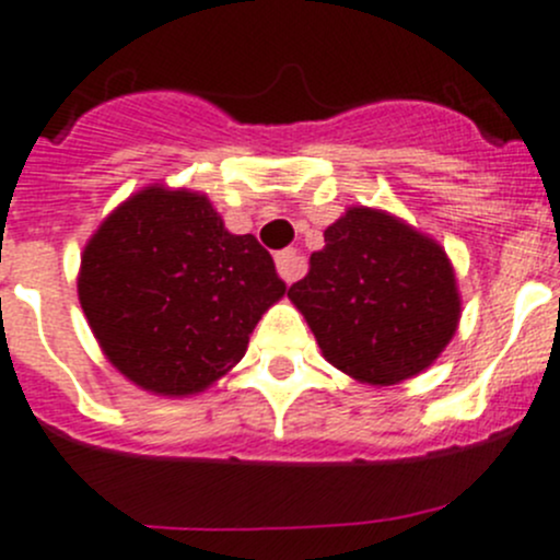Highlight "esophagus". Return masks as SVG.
<instances>
[{"label":"esophagus","instance_id":"esophagus-1","mask_svg":"<svg viewBox=\"0 0 560 560\" xmlns=\"http://www.w3.org/2000/svg\"><path fill=\"white\" fill-rule=\"evenodd\" d=\"M276 270H279V276L287 284H292V281L301 279L303 270H306V259H303V254H298L295 248H284V252L276 254Z\"/></svg>","mask_w":560,"mask_h":560}]
</instances>
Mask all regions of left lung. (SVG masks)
<instances>
[{
    "instance_id": "8db88e82",
    "label": "left lung",
    "mask_w": 560,
    "mask_h": 560,
    "mask_svg": "<svg viewBox=\"0 0 560 560\" xmlns=\"http://www.w3.org/2000/svg\"><path fill=\"white\" fill-rule=\"evenodd\" d=\"M330 365L363 385H398L425 371L460 319L444 248L376 208H349L290 287Z\"/></svg>"
}]
</instances>
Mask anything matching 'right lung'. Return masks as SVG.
<instances>
[{"mask_svg": "<svg viewBox=\"0 0 560 560\" xmlns=\"http://www.w3.org/2000/svg\"><path fill=\"white\" fill-rule=\"evenodd\" d=\"M287 292L254 235H233L206 195L145 186L100 224L78 298L105 358L138 387L191 395L246 354Z\"/></svg>", "mask_w": 560, "mask_h": 560, "instance_id": "add662e5", "label": "right lung"}]
</instances>
